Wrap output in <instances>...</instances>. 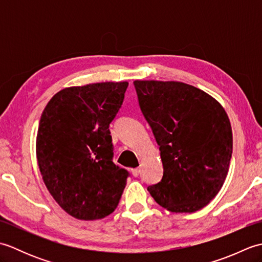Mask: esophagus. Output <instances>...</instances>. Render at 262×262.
I'll return each mask as SVG.
<instances>
[{"label":"esophagus","instance_id":"esophagus-1","mask_svg":"<svg viewBox=\"0 0 262 262\" xmlns=\"http://www.w3.org/2000/svg\"><path fill=\"white\" fill-rule=\"evenodd\" d=\"M132 173L134 177H138L141 173V169L140 168H136V169H132Z\"/></svg>","mask_w":262,"mask_h":262}]
</instances>
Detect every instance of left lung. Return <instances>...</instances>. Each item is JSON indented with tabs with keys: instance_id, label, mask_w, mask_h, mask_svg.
Instances as JSON below:
<instances>
[{
	"instance_id": "1",
	"label": "left lung",
	"mask_w": 262,
	"mask_h": 262,
	"mask_svg": "<svg viewBox=\"0 0 262 262\" xmlns=\"http://www.w3.org/2000/svg\"><path fill=\"white\" fill-rule=\"evenodd\" d=\"M138 103L160 148L163 177L147 190L173 213H193L226 179L233 149L229 117L198 88L174 81H134Z\"/></svg>"
}]
</instances>
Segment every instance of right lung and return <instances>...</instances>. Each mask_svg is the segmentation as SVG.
<instances>
[{"label":"right lung","mask_w":262,"mask_h":262,"mask_svg":"<svg viewBox=\"0 0 262 262\" xmlns=\"http://www.w3.org/2000/svg\"><path fill=\"white\" fill-rule=\"evenodd\" d=\"M128 82L65 88L49 100L39 121L36 153L53 198L77 220L94 221L117 208L128 171L113 162L109 125Z\"/></svg>","instance_id":"obj_1"}]
</instances>
